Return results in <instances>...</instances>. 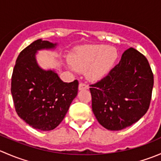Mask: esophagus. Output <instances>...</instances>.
Instances as JSON below:
<instances>
[{"label": "esophagus", "mask_w": 161, "mask_h": 161, "mask_svg": "<svg viewBox=\"0 0 161 161\" xmlns=\"http://www.w3.org/2000/svg\"><path fill=\"white\" fill-rule=\"evenodd\" d=\"M89 86L87 84L84 83V82H81L79 85V90H88Z\"/></svg>", "instance_id": "esophagus-1"}]
</instances>
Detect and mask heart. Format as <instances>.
I'll list each match as a JSON object with an SVG mask.
<instances>
[{
	"mask_svg": "<svg viewBox=\"0 0 161 161\" xmlns=\"http://www.w3.org/2000/svg\"><path fill=\"white\" fill-rule=\"evenodd\" d=\"M117 52L105 45H88L79 48L71 56V66L78 71L86 70V75L92 81L103 78L111 69Z\"/></svg>",
	"mask_w": 161,
	"mask_h": 161,
	"instance_id": "heart-1",
	"label": "heart"
}]
</instances>
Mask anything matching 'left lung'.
I'll return each mask as SVG.
<instances>
[{
	"instance_id": "1",
	"label": "left lung",
	"mask_w": 161,
	"mask_h": 161,
	"mask_svg": "<svg viewBox=\"0 0 161 161\" xmlns=\"http://www.w3.org/2000/svg\"><path fill=\"white\" fill-rule=\"evenodd\" d=\"M92 109L98 122L108 130L124 129L148 111L153 74L143 54L130 47L105 77L90 85Z\"/></svg>"
}]
</instances>
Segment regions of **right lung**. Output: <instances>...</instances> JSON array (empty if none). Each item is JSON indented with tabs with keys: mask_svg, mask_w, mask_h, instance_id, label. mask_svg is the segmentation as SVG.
Returning a JSON list of instances; mask_svg holds the SVG:
<instances>
[{
	"mask_svg": "<svg viewBox=\"0 0 161 161\" xmlns=\"http://www.w3.org/2000/svg\"><path fill=\"white\" fill-rule=\"evenodd\" d=\"M57 43L41 39L20 52L11 76V92L19 118L33 129L50 131L62 121L77 96L79 82H64L54 71L39 67L36 53Z\"/></svg>",
	"mask_w": 161,
	"mask_h": 161,
	"instance_id": "1",
	"label": "right lung"
}]
</instances>
